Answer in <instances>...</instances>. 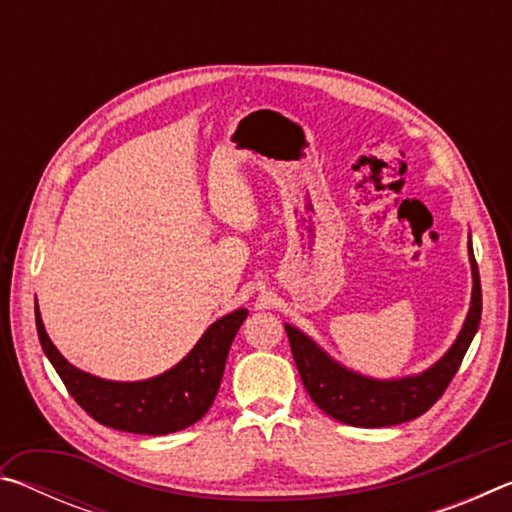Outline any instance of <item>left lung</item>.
Returning a JSON list of instances; mask_svg holds the SVG:
<instances>
[{
  "label": "left lung",
  "instance_id": "left-lung-1",
  "mask_svg": "<svg viewBox=\"0 0 512 512\" xmlns=\"http://www.w3.org/2000/svg\"><path fill=\"white\" fill-rule=\"evenodd\" d=\"M467 248H470L474 275L470 314H467L461 334H458L449 352L438 363H433L429 370H424L422 375L393 381L354 375V372L345 370L339 363L329 359L314 341L307 339L296 327L284 325L302 384H305L311 400L329 418L352 424V427H391V424L409 422L427 413L443 397L449 381L454 379L458 368H461V361L467 348H470L481 320V282L472 241L467 244Z\"/></svg>",
  "mask_w": 512,
  "mask_h": 512
}]
</instances>
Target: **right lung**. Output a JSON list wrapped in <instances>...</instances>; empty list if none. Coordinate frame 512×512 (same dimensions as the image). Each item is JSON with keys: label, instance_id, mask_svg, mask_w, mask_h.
<instances>
[{"label": "right lung", "instance_id": "right-lung-1", "mask_svg": "<svg viewBox=\"0 0 512 512\" xmlns=\"http://www.w3.org/2000/svg\"><path fill=\"white\" fill-rule=\"evenodd\" d=\"M246 316V309H237L216 320L196 343V348L160 377L146 381H108L67 363L56 345L49 341L36 302V327L42 350L76 404L103 427L146 433V436L180 431L203 418L219 391L230 345Z\"/></svg>", "mask_w": 512, "mask_h": 512}]
</instances>
